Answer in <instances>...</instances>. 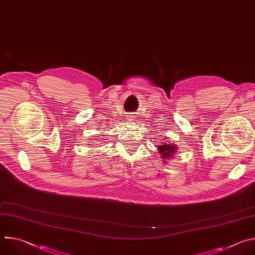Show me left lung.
<instances>
[{
	"label": "left lung",
	"instance_id": "left-lung-1",
	"mask_svg": "<svg viewBox=\"0 0 255 255\" xmlns=\"http://www.w3.org/2000/svg\"><path fill=\"white\" fill-rule=\"evenodd\" d=\"M158 150L161 153L162 157H170L174 152V145L173 144H163L158 145Z\"/></svg>",
	"mask_w": 255,
	"mask_h": 255
}]
</instances>
